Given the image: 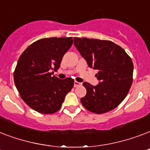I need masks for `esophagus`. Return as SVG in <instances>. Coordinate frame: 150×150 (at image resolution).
Wrapping results in <instances>:
<instances>
[{
  "label": "esophagus",
  "instance_id": "esophagus-1",
  "mask_svg": "<svg viewBox=\"0 0 150 150\" xmlns=\"http://www.w3.org/2000/svg\"><path fill=\"white\" fill-rule=\"evenodd\" d=\"M82 86V83H81V82H76V81H75V82H74V86L78 87V86Z\"/></svg>",
  "mask_w": 150,
  "mask_h": 150
}]
</instances>
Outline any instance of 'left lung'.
Here are the masks:
<instances>
[{
	"label": "left lung",
	"mask_w": 150,
	"mask_h": 150,
	"mask_svg": "<svg viewBox=\"0 0 150 150\" xmlns=\"http://www.w3.org/2000/svg\"><path fill=\"white\" fill-rule=\"evenodd\" d=\"M74 45L89 68L99 71L96 86L83 82L86 95L81 98L82 104L95 114L112 110L123 101L132 86V59L111 41L75 37Z\"/></svg>",
	"instance_id": "1"
}]
</instances>
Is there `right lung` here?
<instances>
[{
	"instance_id": "right-lung-1",
	"label": "right lung",
	"mask_w": 150,
	"mask_h": 150,
	"mask_svg": "<svg viewBox=\"0 0 150 150\" xmlns=\"http://www.w3.org/2000/svg\"><path fill=\"white\" fill-rule=\"evenodd\" d=\"M71 37L39 40L21 54L14 72L15 86L29 107L41 114L60 110L74 79H60L53 75L59 69L62 57L72 45Z\"/></svg>"
}]
</instances>
